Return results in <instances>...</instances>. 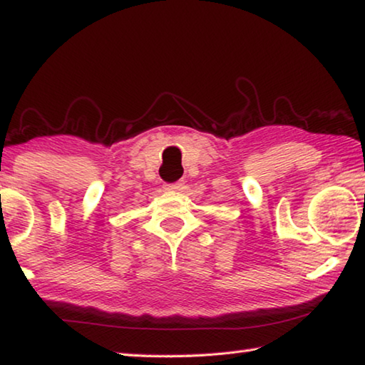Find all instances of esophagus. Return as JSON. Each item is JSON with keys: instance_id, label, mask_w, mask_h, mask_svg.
<instances>
[{"instance_id": "34e87169", "label": "esophagus", "mask_w": 365, "mask_h": 365, "mask_svg": "<svg viewBox=\"0 0 365 365\" xmlns=\"http://www.w3.org/2000/svg\"><path fill=\"white\" fill-rule=\"evenodd\" d=\"M167 190H172V192H182L183 190V182H177L173 185H167Z\"/></svg>"}]
</instances>
